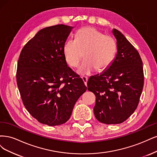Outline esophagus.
<instances>
[{
    "instance_id": "obj_1",
    "label": "esophagus",
    "mask_w": 157,
    "mask_h": 157,
    "mask_svg": "<svg viewBox=\"0 0 157 157\" xmlns=\"http://www.w3.org/2000/svg\"><path fill=\"white\" fill-rule=\"evenodd\" d=\"M82 79H83V82L84 83V84L87 86V81H88V78L87 77H82Z\"/></svg>"
}]
</instances>
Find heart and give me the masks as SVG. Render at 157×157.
I'll list each match as a JSON object with an SVG mask.
<instances>
[{
    "instance_id": "b5f03b06",
    "label": "heart",
    "mask_w": 157,
    "mask_h": 157,
    "mask_svg": "<svg viewBox=\"0 0 157 157\" xmlns=\"http://www.w3.org/2000/svg\"><path fill=\"white\" fill-rule=\"evenodd\" d=\"M117 42L109 35L94 27L80 29L75 40H68L64 46L66 60L72 68H76L84 58L78 69L81 75H89L96 70L102 72L112 64L117 53Z\"/></svg>"
}]
</instances>
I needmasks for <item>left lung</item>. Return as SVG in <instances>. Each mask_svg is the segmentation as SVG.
Masks as SVG:
<instances>
[{"label": "left lung", "mask_w": 157, "mask_h": 157, "mask_svg": "<svg viewBox=\"0 0 157 157\" xmlns=\"http://www.w3.org/2000/svg\"><path fill=\"white\" fill-rule=\"evenodd\" d=\"M117 39V53L109 68L89 78L87 87L96 96L94 113L100 122L123 123L138 107L144 83L140 55L124 35L113 30Z\"/></svg>", "instance_id": "obj_1"}]
</instances>
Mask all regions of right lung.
I'll return each mask as SVG.
<instances>
[{
  "mask_svg": "<svg viewBox=\"0 0 157 157\" xmlns=\"http://www.w3.org/2000/svg\"><path fill=\"white\" fill-rule=\"evenodd\" d=\"M72 29L57 25L40 30L24 45L18 59L16 79L22 102L44 124L67 122L87 90L65 59L64 46Z\"/></svg>",
  "mask_w": 157,
  "mask_h": 157,
  "instance_id": "add662e5",
  "label": "right lung"
}]
</instances>
